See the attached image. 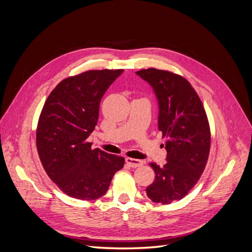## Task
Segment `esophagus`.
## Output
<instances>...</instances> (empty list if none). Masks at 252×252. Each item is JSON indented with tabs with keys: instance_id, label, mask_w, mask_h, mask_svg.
<instances>
[{
	"instance_id": "obj_1",
	"label": "esophagus",
	"mask_w": 252,
	"mask_h": 252,
	"mask_svg": "<svg viewBox=\"0 0 252 252\" xmlns=\"http://www.w3.org/2000/svg\"><path fill=\"white\" fill-rule=\"evenodd\" d=\"M126 163L130 166V167H139L143 165V161L138 158H126Z\"/></svg>"
}]
</instances>
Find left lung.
Returning a JSON list of instances; mask_svg holds the SVG:
<instances>
[{"label":"left lung","instance_id":"8db88e82","mask_svg":"<svg viewBox=\"0 0 252 252\" xmlns=\"http://www.w3.org/2000/svg\"><path fill=\"white\" fill-rule=\"evenodd\" d=\"M154 88L158 102V130L166 138L167 163H150L156 177L146 188L158 204L181 200L196 184L207 164L210 127L196 91L185 78L156 68L136 71Z\"/></svg>","mask_w":252,"mask_h":252}]
</instances>
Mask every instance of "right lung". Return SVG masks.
Here are the masks:
<instances>
[{"label": "right lung", "instance_id": "add662e5", "mask_svg": "<svg viewBox=\"0 0 252 252\" xmlns=\"http://www.w3.org/2000/svg\"><path fill=\"white\" fill-rule=\"evenodd\" d=\"M123 69L88 70L61 81L45 102L36 148L48 177L64 193L93 201L103 196L125 158L91 148L101 98Z\"/></svg>", "mask_w": 252, "mask_h": 252}]
</instances>
